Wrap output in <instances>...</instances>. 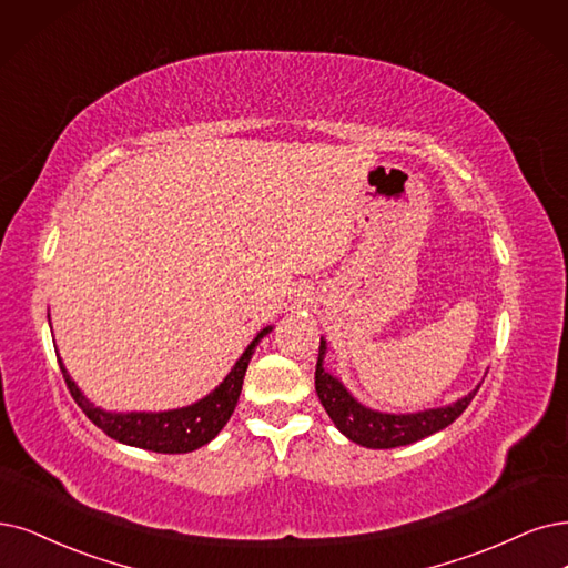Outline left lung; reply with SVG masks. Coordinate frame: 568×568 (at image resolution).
Masks as SVG:
<instances>
[{
  "label": "left lung",
  "mask_w": 568,
  "mask_h": 568,
  "mask_svg": "<svg viewBox=\"0 0 568 568\" xmlns=\"http://www.w3.org/2000/svg\"><path fill=\"white\" fill-rule=\"evenodd\" d=\"M325 342L321 339L318 348V363H316V393L329 418L348 439L355 445H363L369 449H393L418 443L437 430L447 428L456 418L466 412L473 403V393L460 397L458 403L439 409L416 412V414H382L363 407L358 400H353L351 393L342 386L339 379H334L329 372L323 369L325 358Z\"/></svg>",
  "instance_id": "1"
}]
</instances>
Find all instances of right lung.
I'll return each mask as SVG.
<instances>
[{
	"label": "right lung",
	"instance_id": "right-lung-1",
	"mask_svg": "<svg viewBox=\"0 0 568 568\" xmlns=\"http://www.w3.org/2000/svg\"><path fill=\"white\" fill-rule=\"evenodd\" d=\"M268 332L271 327L262 329L257 337L252 339V344L241 355V361L226 374V379L213 393L205 395L203 400L194 405L173 409V412H159V414L102 412L81 395V390L74 386L68 369L62 367L60 361L58 365L62 376H65V384L74 397V403L100 430L108 433L112 439H119V443L131 445V447L150 449L156 454H186L207 445L210 439L224 428L229 416L234 414L241 388H243V376H245L247 363L252 358V353H255V346L260 344V339Z\"/></svg>",
	"mask_w": 568,
	"mask_h": 568
}]
</instances>
